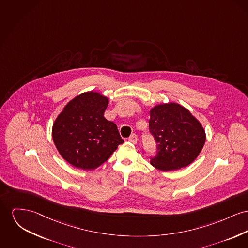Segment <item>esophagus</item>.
<instances>
[{
    "instance_id": "esophagus-1",
    "label": "esophagus",
    "mask_w": 248,
    "mask_h": 248,
    "mask_svg": "<svg viewBox=\"0 0 248 248\" xmlns=\"http://www.w3.org/2000/svg\"><path fill=\"white\" fill-rule=\"evenodd\" d=\"M129 141L132 144H136L137 143V135L135 133H132V135L129 137Z\"/></svg>"
}]
</instances>
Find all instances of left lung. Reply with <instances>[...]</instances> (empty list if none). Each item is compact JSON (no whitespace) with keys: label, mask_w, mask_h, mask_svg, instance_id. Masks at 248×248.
I'll use <instances>...</instances> for the list:
<instances>
[{"label":"left lung","mask_w":248,"mask_h":248,"mask_svg":"<svg viewBox=\"0 0 248 248\" xmlns=\"http://www.w3.org/2000/svg\"><path fill=\"white\" fill-rule=\"evenodd\" d=\"M149 116V131L157 143V154L151 158V165L161 171H172L192 164L206 141L198 119L176 102L154 106Z\"/></svg>","instance_id":"8db88e82"}]
</instances>
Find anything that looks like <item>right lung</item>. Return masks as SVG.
Returning <instances> with one entry per match:
<instances>
[{"mask_svg": "<svg viewBox=\"0 0 248 248\" xmlns=\"http://www.w3.org/2000/svg\"><path fill=\"white\" fill-rule=\"evenodd\" d=\"M109 99L98 92L82 93L67 102L52 126V140L70 165L93 170L124 143L116 124L104 117Z\"/></svg>", "mask_w": 248, "mask_h": 248, "instance_id": "obj_1", "label": "right lung"}]
</instances>
